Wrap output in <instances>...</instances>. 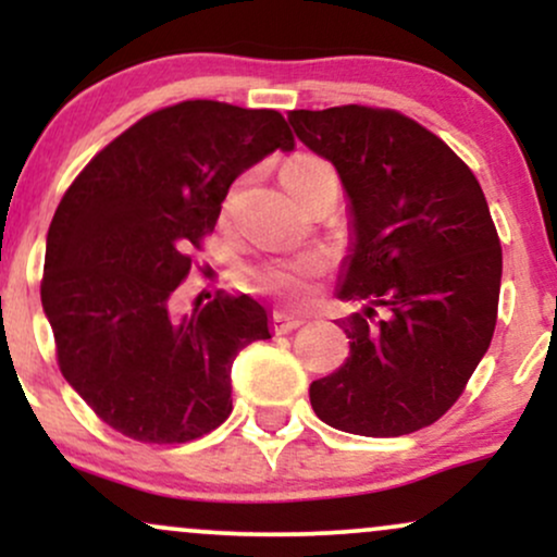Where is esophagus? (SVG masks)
Returning <instances> with one entry per match:
<instances>
[{"mask_svg":"<svg viewBox=\"0 0 557 557\" xmlns=\"http://www.w3.org/2000/svg\"><path fill=\"white\" fill-rule=\"evenodd\" d=\"M304 324V319L298 317H287V314H274L272 317V332L274 335H287V332L298 330Z\"/></svg>","mask_w":557,"mask_h":557,"instance_id":"esophagus-1","label":"esophagus"}]
</instances>
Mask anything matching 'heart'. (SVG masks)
Here are the masks:
<instances>
[{
  "mask_svg": "<svg viewBox=\"0 0 557 557\" xmlns=\"http://www.w3.org/2000/svg\"><path fill=\"white\" fill-rule=\"evenodd\" d=\"M330 172L332 168L327 159L317 154H296L283 164L280 175H283V183L290 188V194L298 198L306 185L314 183L317 177L330 175ZM322 267L324 261L319 257H300L248 272V280L257 290L274 293L285 300H306L314 293V280L322 274Z\"/></svg>",
  "mask_w": 557,
  "mask_h": 557,
  "instance_id": "b5f03b06",
  "label": "heart"
}]
</instances>
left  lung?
Instances as JSON below:
<instances>
[{"label":"left lung","instance_id":"left-lung-1","mask_svg":"<svg viewBox=\"0 0 557 557\" xmlns=\"http://www.w3.org/2000/svg\"><path fill=\"white\" fill-rule=\"evenodd\" d=\"M287 120L341 172L356 233L341 298L369 304L337 322L350 354L311 382V406L363 437L424 430L461 398L495 332L503 248L482 185L395 110L343 104Z\"/></svg>","mask_w":557,"mask_h":557}]
</instances>
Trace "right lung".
Masks as SVG:
<instances>
[{
  "label": "right lung",
  "instance_id": "add662e5",
  "mask_svg": "<svg viewBox=\"0 0 557 557\" xmlns=\"http://www.w3.org/2000/svg\"><path fill=\"white\" fill-rule=\"evenodd\" d=\"M293 146L280 112L188 99L133 123L65 190L41 304L62 376L112 430L177 445L230 417L235 356L270 337L264 306L216 290L172 317V296L235 177Z\"/></svg>",
  "mask_w": 557,
  "mask_h": 557
}]
</instances>
